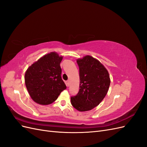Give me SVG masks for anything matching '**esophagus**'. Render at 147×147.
<instances>
[{
	"instance_id": "1",
	"label": "esophagus",
	"mask_w": 147,
	"mask_h": 147,
	"mask_svg": "<svg viewBox=\"0 0 147 147\" xmlns=\"http://www.w3.org/2000/svg\"><path fill=\"white\" fill-rule=\"evenodd\" d=\"M65 84H66V86H69V80L66 81V82H65Z\"/></svg>"
}]
</instances>
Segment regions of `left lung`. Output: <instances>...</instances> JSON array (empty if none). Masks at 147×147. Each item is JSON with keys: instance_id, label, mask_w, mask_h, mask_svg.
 <instances>
[{"instance_id": "left-lung-1", "label": "left lung", "mask_w": 147, "mask_h": 147, "mask_svg": "<svg viewBox=\"0 0 147 147\" xmlns=\"http://www.w3.org/2000/svg\"><path fill=\"white\" fill-rule=\"evenodd\" d=\"M80 89L70 97L71 104L80 112L91 110L98 105L108 92L110 84L107 70L91 56L78 59Z\"/></svg>"}]
</instances>
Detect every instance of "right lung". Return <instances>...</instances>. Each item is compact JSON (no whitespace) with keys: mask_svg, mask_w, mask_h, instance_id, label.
Masks as SVG:
<instances>
[{"mask_svg":"<svg viewBox=\"0 0 147 147\" xmlns=\"http://www.w3.org/2000/svg\"><path fill=\"white\" fill-rule=\"evenodd\" d=\"M63 57L51 52L31 65L25 74V83L31 98L41 105L53 103L66 89L61 78Z\"/></svg>","mask_w":147,"mask_h":147,"instance_id":"right-lung-1","label":"right lung"}]
</instances>
